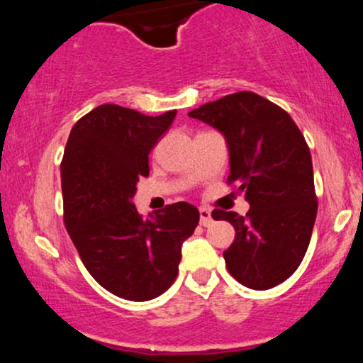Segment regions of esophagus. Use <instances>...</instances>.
<instances>
[{"mask_svg": "<svg viewBox=\"0 0 363 363\" xmlns=\"http://www.w3.org/2000/svg\"><path fill=\"white\" fill-rule=\"evenodd\" d=\"M211 222H213V218H211L210 208H206V206L199 208V223H201L203 227H210Z\"/></svg>", "mask_w": 363, "mask_h": 363, "instance_id": "obj_1", "label": "esophagus"}]
</instances>
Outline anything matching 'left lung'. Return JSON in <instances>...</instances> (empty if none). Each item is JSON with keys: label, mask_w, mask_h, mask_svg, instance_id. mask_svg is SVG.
<instances>
[{"label": "left lung", "mask_w": 363, "mask_h": 363, "mask_svg": "<svg viewBox=\"0 0 363 363\" xmlns=\"http://www.w3.org/2000/svg\"><path fill=\"white\" fill-rule=\"evenodd\" d=\"M223 135L230 176L249 211L213 210L234 225L235 239L223 252L227 269L252 290L280 285L298 268L318 215L309 147L281 107L254 91H237L191 111Z\"/></svg>", "instance_id": "obj_1"}]
</instances>
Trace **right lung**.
Masks as SVG:
<instances>
[{
    "mask_svg": "<svg viewBox=\"0 0 363 363\" xmlns=\"http://www.w3.org/2000/svg\"><path fill=\"white\" fill-rule=\"evenodd\" d=\"M177 111L145 116L104 104L74 124L61 162L65 225L89 273L111 294L152 301L172 285L181 247L199 222L186 201L141 216L133 198L148 155Z\"/></svg>",
    "mask_w": 363,
    "mask_h": 363,
    "instance_id": "1",
    "label": "right lung"
}]
</instances>
